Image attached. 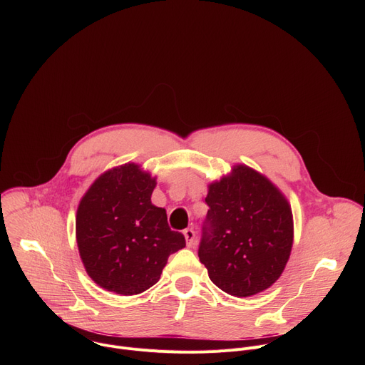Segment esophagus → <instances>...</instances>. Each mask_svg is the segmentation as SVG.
<instances>
[{
  "label": "esophagus",
  "mask_w": 365,
  "mask_h": 365,
  "mask_svg": "<svg viewBox=\"0 0 365 365\" xmlns=\"http://www.w3.org/2000/svg\"><path fill=\"white\" fill-rule=\"evenodd\" d=\"M183 235H185V238H186L187 247H192V245L195 244V231L190 230V228H186V230L183 231Z\"/></svg>",
  "instance_id": "34e87169"
}]
</instances>
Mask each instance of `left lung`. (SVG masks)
I'll return each mask as SVG.
<instances>
[{
    "label": "left lung",
    "instance_id": "left-lung-1",
    "mask_svg": "<svg viewBox=\"0 0 365 365\" xmlns=\"http://www.w3.org/2000/svg\"><path fill=\"white\" fill-rule=\"evenodd\" d=\"M197 255L215 286L248 297L283 273L293 245V217L284 195L262 173L237 165L214 182Z\"/></svg>",
    "mask_w": 365,
    "mask_h": 365
}]
</instances>
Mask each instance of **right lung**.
Returning <instances> with one entry per match:
<instances>
[{
	"instance_id": "1",
	"label": "right lung",
	"mask_w": 365,
	"mask_h": 365,
	"mask_svg": "<svg viewBox=\"0 0 365 365\" xmlns=\"http://www.w3.org/2000/svg\"><path fill=\"white\" fill-rule=\"evenodd\" d=\"M155 178L135 163L102 173L79 202L76 242L88 276L123 296L143 293L160 279L170 254L186 245L172 231L165 207L151 203Z\"/></svg>"
}]
</instances>
